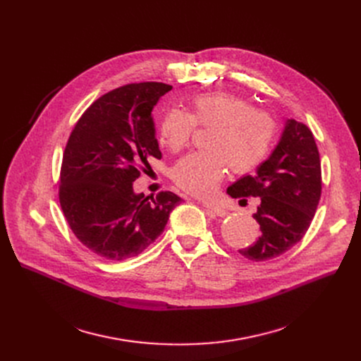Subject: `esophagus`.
Listing matches in <instances>:
<instances>
[{
    "mask_svg": "<svg viewBox=\"0 0 361 361\" xmlns=\"http://www.w3.org/2000/svg\"><path fill=\"white\" fill-rule=\"evenodd\" d=\"M207 211H209V214H212V215H216V216H225L226 215V211L225 209H222V207H219V206H216V204H212V203H207V202H203L202 203Z\"/></svg>",
    "mask_w": 361,
    "mask_h": 361,
    "instance_id": "1",
    "label": "esophagus"
}]
</instances>
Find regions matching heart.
<instances>
[{"instance_id": "heart-1", "label": "heart", "mask_w": 361, "mask_h": 361, "mask_svg": "<svg viewBox=\"0 0 361 361\" xmlns=\"http://www.w3.org/2000/svg\"><path fill=\"white\" fill-rule=\"evenodd\" d=\"M195 126L212 127L206 139L207 150L180 159L173 180L184 192L200 197L215 192L228 166L237 174L256 169L269 155L276 131L269 112L252 108L237 94L214 92L195 97L188 112L171 109L165 114L159 130L162 145L180 152L190 143Z\"/></svg>"}]
</instances>
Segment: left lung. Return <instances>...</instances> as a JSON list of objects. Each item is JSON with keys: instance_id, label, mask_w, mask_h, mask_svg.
Listing matches in <instances>:
<instances>
[{"instance_id": "1", "label": "left lung", "mask_w": 361, "mask_h": 361, "mask_svg": "<svg viewBox=\"0 0 361 361\" xmlns=\"http://www.w3.org/2000/svg\"><path fill=\"white\" fill-rule=\"evenodd\" d=\"M231 197H259L253 218L259 238L238 250L253 262H263L290 250L312 224L322 193L319 150L310 128L287 120L281 139L255 176H244L226 188Z\"/></svg>"}]
</instances>
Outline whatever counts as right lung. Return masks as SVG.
<instances>
[{
	"label": "right lung",
	"instance_id": "add662e5",
	"mask_svg": "<svg viewBox=\"0 0 361 361\" xmlns=\"http://www.w3.org/2000/svg\"><path fill=\"white\" fill-rule=\"evenodd\" d=\"M173 86L131 83L94 101L74 126L61 165L60 204L74 235L109 260L140 255L181 202L173 192L145 197L133 183L161 159L152 109Z\"/></svg>",
	"mask_w": 361,
	"mask_h": 361
}]
</instances>
